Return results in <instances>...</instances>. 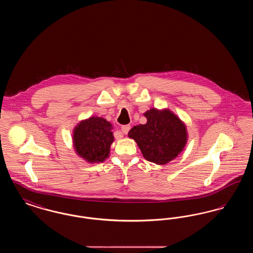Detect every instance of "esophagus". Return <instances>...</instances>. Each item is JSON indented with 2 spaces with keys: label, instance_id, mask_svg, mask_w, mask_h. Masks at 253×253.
<instances>
[{
  "label": "esophagus",
  "instance_id": "34e87169",
  "mask_svg": "<svg viewBox=\"0 0 253 253\" xmlns=\"http://www.w3.org/2000/svg\"><path fill=\"white\" fill-rule=\"evenodd\" d=\"M130 129H131V126H130V125H122V126H121V131H122V132H123L124 134H127L128 132L130 131Z\"/></svg>",
  "mask_w": 253,
  "mask_h": 253
}]
</instances>
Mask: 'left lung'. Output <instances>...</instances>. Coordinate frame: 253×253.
<instances>
[{
  "mask_svg": "<svg viewBox=\"0 0 253 253\" xmlns=\"http://www.w3.org/2000/svg\"><path fill=\"white\" fill-rule=\"evenodd\" d=\"M147 123L133 126L128 132L146 160L167 164L183 151L187 142L185 124L169 110L151 109L144 114Z\"/></svg>",
  "mask_w": 253,
  "mask_h": 253,
  "instance_id": "8db88e82",
  "label": "left lung"
}]
</instances>
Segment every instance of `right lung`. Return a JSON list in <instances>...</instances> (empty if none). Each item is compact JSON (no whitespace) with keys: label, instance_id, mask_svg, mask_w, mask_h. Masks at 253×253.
<instances>
[{"label":"right lung","instance_id":"obj_1","mask_svg":"<svg viewBox=\"0 0 253 253\" xmlns=\"http://www.w3.org/2000/svg\"><path fill=\"white\" fill-rule=\"evenodd\" d=\"M113 126L109 121L92 117L81 121L74 129L73 142L77 154L87 162H103L109 157L114 141Z\"/></svg>","mask_w":253,"mask_h":253}]
</instances>
